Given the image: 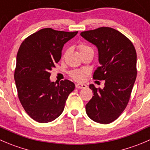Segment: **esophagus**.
<instances>
[{
  "label": "esophagus",
  "mask_w": 150,
  "mask_h": 150,
  "mask_svg": "<svg viewBox=\"0 0 150 150\" xmlns=\"http://www.w3.org/2000/svg\"><path fill=\"white\" fill-rule=\"evenodd\" d=\"M75 87H76L77 88H86L87 86L83 83H77L75 84Z\"/></svg>",
  "instance_id": "1"
}]
</instances>
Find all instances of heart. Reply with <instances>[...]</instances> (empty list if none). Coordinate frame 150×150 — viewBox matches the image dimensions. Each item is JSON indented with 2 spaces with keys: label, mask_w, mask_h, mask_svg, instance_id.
I'll return each mask as SVG.
<instances>
[{
  "label": "heart",
  "mask_w": 150,
  "mask_h": 150,
  "mask_svg": "<svg viewBox=\"0 0 150 150\" xmlns=\"http://www.w3.org/2000/svg\"><path fill=\"white\" fill-rule=\"evenodd\" d=\"M78 49L80 54H81V53H83V52L87 51V50H91V48L89 47V46L86 45L85 44L78 45ZM69 75H70L71 78H73V79L75 80V81H83V80L84 79V78H85V72H84L83 70H80V69H75V70L71 71Z\"/></svg>",
  "instance_id": "1"
}]
</instances>
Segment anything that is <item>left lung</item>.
Masks as SVG:
<instances>
[{
	"instance_id": "obj_1",
	"label": "left lung",
	"mask_w": 150,
	"mask_h": 150,
	"mask_svg": "<svg viewBox=\"0 0 150 150\" xmlns=\"http://www.w3.org/2000/svg\"><path fill=\"white\" fill-rule=\"evenodd\" d=\"M81 36L98 49L100 66L93 78L105 81L103 88L90 84L94 96L86 105V112L93 121L109 124L121 115L130 100L137 75L136 49L127 37L112 28L83 31Z\"/></svg>"
}]
</instances>
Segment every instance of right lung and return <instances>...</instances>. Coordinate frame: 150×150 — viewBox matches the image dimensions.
Masks as SVG:
<instances>
[{
	"mask_svg": "<svg viewBox=\"0 0 150 150\" xmlns=\"http://www.w3.org/2000/svg\"><path fill=\"white\" fill-rule=\"evenodd\" d=\"M78 31L43 28L28 36L17 55L14 80L25 112L40 123L53 121L63 112L75 84L69 80L51 82L50 70L62 57L64 45Z\"/></svg>",
	"mask_w": 150,
	"mask_h": 150,
	"instance_id": "right-lung-1",
	"label": "right lung"
}]
</instances>
